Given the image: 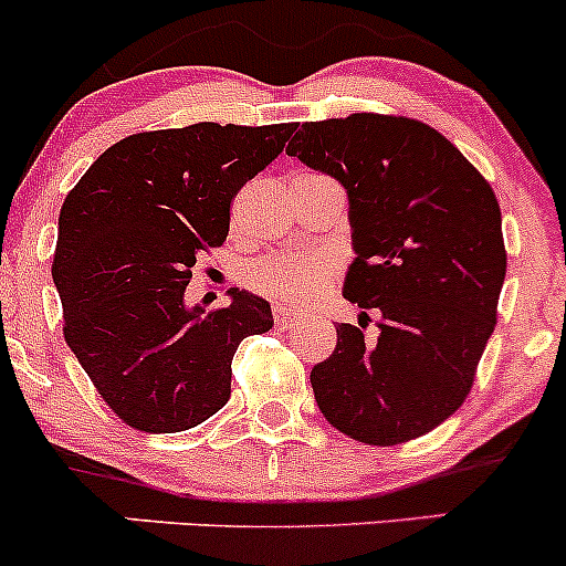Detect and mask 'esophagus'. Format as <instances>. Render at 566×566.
Segmentation results:
<instances>
[{
    "instance_id": "1",
    "label": "esophagus",
    "mask_w": 566,
    "mask_h": 566,
    "mask_svg": "<svg viewBox=\"0 0 566 566\" xmlns=\"http://www.w3.org/2000/svg\"><path fill=\"white\" fill-rule=\"evenodd\" d=\"M273 322H276L279 331H287V327H293L295 322H301V316L293 314V312H287V308H284V306H273Z\"/></svg>"
}]
</instances>
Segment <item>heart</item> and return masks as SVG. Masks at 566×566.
I'll return each instance as SVG.
<instances>
[{"instance_id":"obj_1","label":"heart","mask_w":566,"mask_h":566,"mask_svg":"<svg viewBox=\"0 0 566 566\" xmlns=\"http://www.w3.org/2000/svg\"><path fill=\"white\" fill-rule=\"evenodd\" d=\"M333 282V263L319 254H271L250 269L258 293L293 308H306Z\"/></svg>"}]
</instances>
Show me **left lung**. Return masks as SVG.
Here are the masks:
<instances>
[{
    "instance_id": "8db88e82",
    "label": "left lung",
    "mask_w": 566,
    "mask_h": 566,
    "mask_svg": "<svg viewBox=\"0 0 566 566\" xmlns=\"http://www.w3.org/2000/svg\"><path fill=\"white\" fill-rule=\"evenodd\" d=\"M287 155L344 185L357 252L344 297L378 316L376 340L335 327L316 406L359 443L421 438L470 395L496 325L507 254L492 185L432 126L374 112L303 123Z\"/></svg>"
}]
</instances>
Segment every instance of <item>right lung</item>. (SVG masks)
Returning <instances> with one entry per match:
<instances>
[{"label":"right lung","mask_w":566,"mask_h":566,"mask_svg":"<svg viewBox=\"0 0 566 566\" xmlns=\"http://www.w3.org/2000/svg\"><path fill=\"white\" fill-rule=\"evenodd\" d=\"M295 123L134 134L91 164L59 214L53 282L64 338L102 400L142 432H182L231 397L247 335L269 333L263 297L185 306L201 252L220 247L231 203L284 150Z\"/></svg>","instance_id":"obj_1"}]
</instances>
